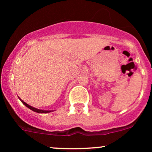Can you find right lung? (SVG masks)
<instances>
[{"label": "right lung", "instance_id": "obj_1", "mask_svg": "<svg viewBox=\"0 0 152 152\" xmlns=\"http://www.w3.org/2000/svg\"><path fill=\"white\" fill-rule=\"evenodd\" d=\"M18 98H19V97H18ZM19 99L21 101V102H22V103L26 106V107H28V108L30 109V110H31L32 111L35 112V113H50V112H53V110H39V109L34 108V107H31V106L28 105V104L26 103L25 102H23V100H21L20 98H19Z\"/></svg>", "mask_w": 152, "mask_h": 152}]
</instances>
